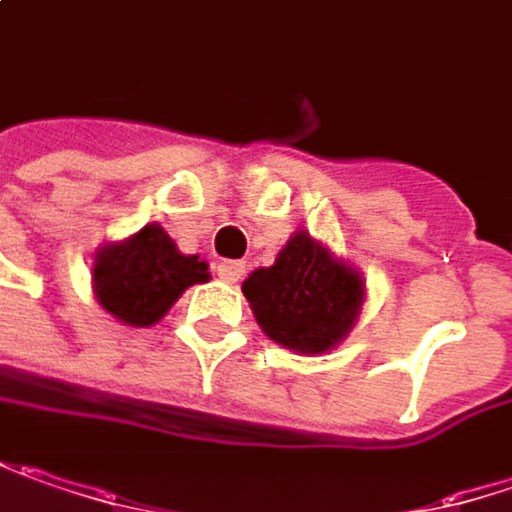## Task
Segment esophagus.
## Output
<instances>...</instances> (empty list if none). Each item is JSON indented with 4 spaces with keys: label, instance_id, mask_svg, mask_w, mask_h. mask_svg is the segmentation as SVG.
<instances>
[{
    "label": "esophagus",
    "instance_id": "obj_1",
    "mask_svg": "<svg viewBox=\"0 0 512 512\" xmlns=\"http://www.w3.org/2000/svg\"><path fill=\"white\" fill-rule=\"evenodd\" d=\"M218 279L227 282V285H236L244 276V262H218Z\"/></svg>",
    "mask_w": 512,
    "mask_h": 512
}]
</instances>
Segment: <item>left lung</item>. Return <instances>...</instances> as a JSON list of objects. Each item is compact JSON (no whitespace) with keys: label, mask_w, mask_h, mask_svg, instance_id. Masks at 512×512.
<instances>
[{"label":"left lung","mask_w":512,"mask_h":512,"mask_svg":"<svg viewBox=\"0 0 512 512\" xmlns=\"http://www.w3.org/2000/svg\"><path fill=\"white\" fill-rule=\"evenodd\" d=\"M242 294L268 340L294 354H325L360 320L366 279L328 244L296 230L270 268L244 279Z\"/></svg>","instance_id":"left-lung-1"}]
</instances>
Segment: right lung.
I'll return each instance as SVG.
<instances>
[{
	"label": "right lung",
	"instance_id": "obj_1",
	"mask_svg": "<svg viewBox=\"0 0 512 512\" xmlns=\"http://www.w3.org/2000/svg\"><path fill=\"white\" fill-rule=\"evenodd\" d=\"M207 268L204 259L181 253L158 221H149L138 233L97 247L91 288L97 305L117 322L149 328L167 317L187 288L210 279Z\"/></svg>",
	"mask_w": 512,
	"mask_h": 512
}]
</instances>
